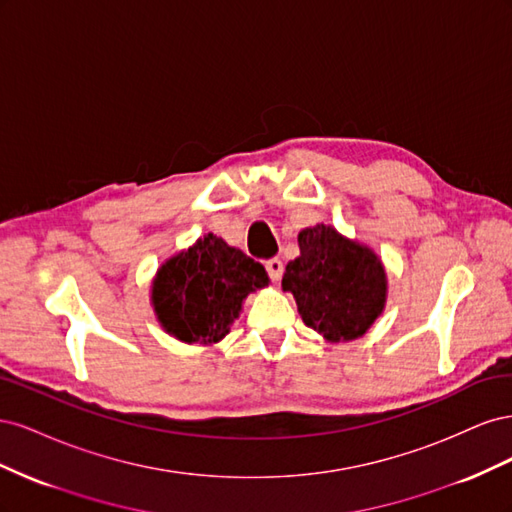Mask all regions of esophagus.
Returning <instances> with one entry per match:
<instances>
[{"mask_svg":"<svg viewBox=\"0 0 512 512\" xmlns=\"http://www.w3.org/2000/svg\"><path fill=\"white\" fill-rule=\"evenodd\" d=\"M267 273L273 282H280L282 280V273H284V262L280 258H271L267 260Z\"/></svg>","mask_w":512,"mask_h":512,"instance_id":"34e87169","label":"esophagus"}]
</instances>
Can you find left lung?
<instances>
[{
    "label": "left lung",
    "mask_w": 512,
    "mask_h": 512,
    "mask_svg": "<svg viewBox=\"0 0 512 512\" xmlns=\"http://www.w3.org/2000/svg\"><path fill=\"white\" fill-rule=\"evenodd\" d=\"M299 250L286 265L282 288L292 292L303 322L331 344L363 337L389 294L380 256L327 224L303 228Z\"/></svg>",
    "instance_id": "obj_1"
}]
</instances>
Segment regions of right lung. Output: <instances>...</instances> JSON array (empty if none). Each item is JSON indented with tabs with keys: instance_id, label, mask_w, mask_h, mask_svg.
<instances>
[{
	"instance_id": "obj_1",
	"label": "right lung",
	"mask_w": 512,
	"mask_h": 512,
	"mask_svg": "<svg viewBox=\"0 0 512 512\" xmlns=\"http://www.w3.org/2000/svg\"><path fill=\"white\" fill-rule=\"evenodd\" d=\"M269 286L265 267L207 232L162 262L151 282L160 327L183 344L213 346L228 335L247 294Z\"/></svg>"
}]
</instances>
